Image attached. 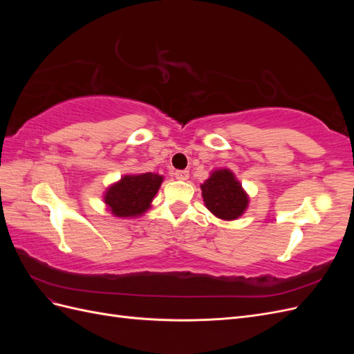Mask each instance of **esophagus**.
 <instances>
[{"label": "esophagus", "instance_id": "1", "mask_svg": "<svg viewBox=\"0 0 354 354\" xmlns=\"http://www.w3.org/2000/svg\"><path fill=\"white\" fill-rule=\"evenodd\" d=\"M174 176H176L177 180H183L185 181V180L189 178V171L187 169H178V171H176Z\"/></svg>", "mask_w": 354, "mask_h": 354}]
</instances>
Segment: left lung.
<instances>
[{
	"label": "left lung",
	"mask_w": 354,
	"mask_h": 354,
	"mask_svg": "<svg viewBox=\"0 0 354 354\" xmlns=\"http://www.w3.org/2000/svg\"><path fill=\"white\" fill-rule=\"evenodd\" d=\"M205 207L221 220H236L248 207V195L230 169H217L201 185Z\"/></svg>",
	"instance_id": "1"
}]
</instances>
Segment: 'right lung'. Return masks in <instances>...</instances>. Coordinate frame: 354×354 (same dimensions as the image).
Returning <instances> with one entry per match:
<instances>
[{
  "label": "right lung",
  "mask_w": 354,
  "mask_h": 354,
  "mask_svg": "<svg viewBox=\"0 0 354 354\" xmlns=\"http://www.w3.org/2000/svg\"><path fill=\"white\" fill-rule=\"evenodd\" d=\"M164 177L155 173L124 176L104 194V203L115 217H138L151 207Z\"/></svg>",
  "instance_id": "right-lung-1"
}]
</instances>
